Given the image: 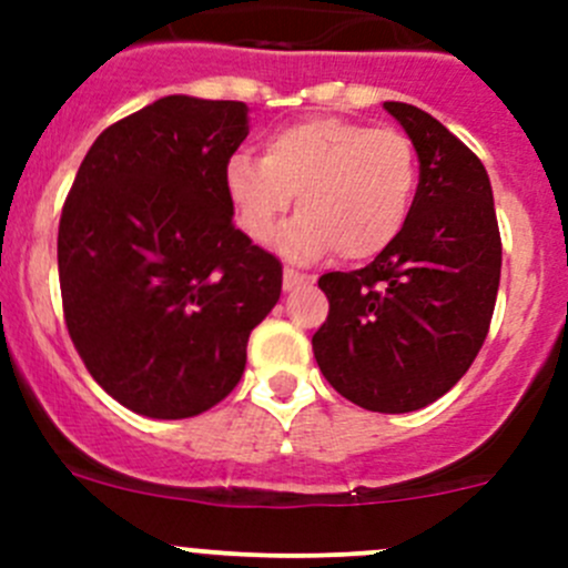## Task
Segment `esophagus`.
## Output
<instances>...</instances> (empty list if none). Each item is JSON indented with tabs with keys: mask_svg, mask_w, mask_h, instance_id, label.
<instances>
[{
	"mask_svg": "<svg viewBox=\"0 0 568 568\" xmlns=\"http://www.w3.org/2000/svg\"><path fill=\"white\" fill-rule=\"evenodd\" d=\"M311 283H313L311 274H302V272H296V268H285L283 272V288L285 291L302 288V285H311Z\"/></svg>",
	"mask_w": 568,
	"mask_h": 568,
	"instance_id": "34e87169",
	"label": "esophagus"
}]
</instances>
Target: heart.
Segmentation results:
<instances>
[{
    "label": "heart",
    "mask_w": 568,
    "mask_h": 568,
    "mask_svg": "<svg viewBox=\"0 0 568 568\" xmlns=\"http://www.w3.org/2000/svg\"><path fill=\"white\" fill-rule=\"evenodd\" d=\"M417 192L415 145L398 129L346 118H311L263 140L261 159L236 153L225 194L250 242H266L296 194L294 222L277 250L300 263L332 250L343 261L382 255L409 222Z\"/></svg>",
    "instance_id": "b5f03b06"
}]
</instances>
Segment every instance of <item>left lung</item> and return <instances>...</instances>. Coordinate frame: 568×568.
<instances>
[{
    "label": "left lung",
    "instance_id": "8db88e82",
    "mask_svg": "<svg viewBox=\"0 0 568 568\" xmlns=\"http://www.w3.org/2000/svg\"><path fill=\"white\" fill-rule=\"evenodd\" d=\"M420 162L404 233L357 272L318 288L329 316L313 335L324 379L371 412L404 415L443 398L489 332L500 285V231L480 159L439 120L385 101Z\"/></svg>",
    "mask_w": 568,
    "mask_h": 568
}]
</instances>
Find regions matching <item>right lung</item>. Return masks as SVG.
<instances>
[{"label": "right lung", "instance_id": "obj_1", "mask_svg": "<svg viewBox=\"0 0 568 568\" xmlns=\"http://www.w3.org/2000/svg\"><path fill=\"white\" fill-rule=\"evenodd\" d=\"M247 112L164 95L101 131L68 192L57 236L68 332L136 415L181 420L220 404L280 300L283 266L233 225L225 194Z\"/></svg>", "mask_w": 568, "mask_h": 568}]
</instances>
